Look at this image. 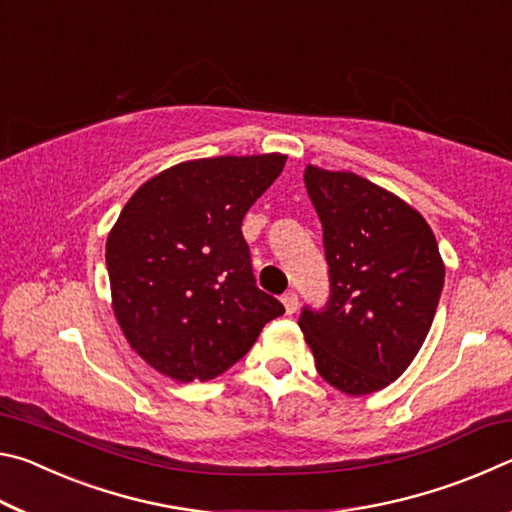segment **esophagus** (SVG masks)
<instances>
[{
	"label": "esophagus",
	"mask_w": 512,
	"mask_h": 512,
	"mask_svg": "<svg viewBox=\"0 0 512 512\" xmlns=\"http://www.w3.org/2000/svg\"><path fill=\"white\" fill-rule=\"evenodd\" d=\"M282 305H284V311H287L289 316L296 314V311H298V296H296V293H293V291L284 293V296H282Z\"/></svg>",
	"instance_id": "obj_1"
}]
</instances>
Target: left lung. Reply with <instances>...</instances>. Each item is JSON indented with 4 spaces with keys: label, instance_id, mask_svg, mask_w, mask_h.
<instances>
[{
    "label": "left lung",
    "instance_id": "obj_1",
    "mask_svg": "<svg viewBox=\"0 0 512 512\" xmlns=\"http://www.w3.org/2000/svg\"><path fill=\"white\" fill-rule=\"evenodd\" d=\"M305 187L323 223L329 302L298 325L316 370L345 395L386 388L427 339L445 282L422 214L352 171L307 164Z\"/></svg>",
    "mask_w": 512,
    "mask_h": 512
}]
</instances>
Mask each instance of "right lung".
Instances as JSON below:
<instances>
[{
	"instance_id": "add662e5",
	"label": "right lung",
	"mask_w": 512,
	"mask_h": 512,
	"mask_svg": "<svg viewBox=\"0 0 512 512\" xmlns=\"http://www.w3.org/2000/svg\"><path fill=\"white\" fill-rule=\"evenodd\" d=\"M282 153L221 155L164 169L128 198L106 241L112 311L160 375L207 381L284 314L257 289L241 221L280 176Z\"/></svg>"
}]
</instances>
